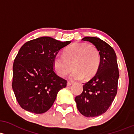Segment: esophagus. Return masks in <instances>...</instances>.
Segmentation results:
<instances>
[{
  "mask_svg": "<svg viewBox=\"0 0 134 134\" xmlns=\"http://www.w3.org/2000/svg\"><path fill=\"white\" fill-rule=\"evenodd\" d=\"M72 83L71 81H67V86H70V85H72Z\"/></svg>",
  "mask_w": 134,
  "mask_h": 134,
  "instance_id": "obj_1",
  "label": "esophagus"
}]
</instances>
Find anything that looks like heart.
<instances>
[{
  "label": "heart",
  "mask_w": 134,
  "mask_h": 134,
  "mask_svg": "<svg viewBox=\"0 0 134 134\" xmlns=\"http://www.w3.org/2000/svg\"><path fill=\"white\" fill-rule=\"evenodd\" d=\"M100 64V54L97 48L86 43H76L66 48L64 53H58L53 60V68L60 76L67 75L74 69L69 77L82 80L93 76Z\"/></svg>",
  "instance_id": "b5f03b06"
}]
</instances>
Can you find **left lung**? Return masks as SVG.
Masks as SVG:
<instances>
[{
  "instance_id": "8db88e82",
  "label": "left lung",
  "mask_w": 134,
  "mask_h": 134,
  "mask_svg": "<svg viewBox=\"0 0 134 134\" xmlns=\"http://www.w3.org/2000/svg\"><path fill=\"white\" fill-rule=\"evenodd\" d=\"M96 47L100 54L97 72L83 85L81 94L76 97L77 109L86 117H95L107 111L117 93L119 70L114 50L105 41L95 37H85Z\"/></svg>"
}]
</instances>
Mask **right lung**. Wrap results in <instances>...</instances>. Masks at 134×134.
<instances>
[{
  "label": "right lung",
  "instance_id": "obj_1",
  "mask_svg": "<svg viewBox=\"0 0 134 134\" xmlns=\"http://www.w3.org/2000/svg\"><path fill=\"white\" fill-rule=\"evenodd\" d=\"M70 42L41 37L21 47L13 63L12 88L23 109L36 114L46 112L58 92L66 87L67 81L54 70L53 60L60 49Z\"/></svg>",
  "mask_w": 134,
  "mask_h": 134
}]
</instances>
